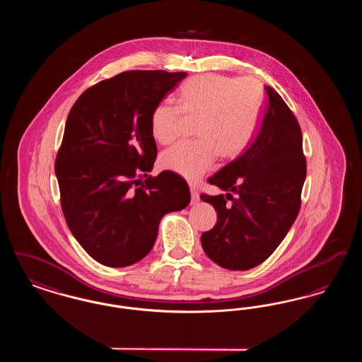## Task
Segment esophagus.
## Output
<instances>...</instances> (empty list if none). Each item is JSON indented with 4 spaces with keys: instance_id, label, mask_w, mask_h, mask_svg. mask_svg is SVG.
Instances as JSON below:
<instances>
[{
    "instance_id": "34e87169",
    "label": "esophagus",
    "mask_w": 362,
    "mask_h": 362,
    "mask_svg": "<svg viewBox=\"0 0 362 362\" xmlns=\"http://www.w3.org/2000/svg\"><path fill=\"white\" fill-rule=\"evenodd\" d=\"M189 191H191V202L192 204H197L198 199H199V194H198V189L194 186V185H189Z\"/></svg>"
}]
</instances>
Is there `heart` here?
Returning a JSON list of instances; mask_svg holds the SVG:
<instances>
[{"instance_id": "1", "label": "heart", "mask_w": 362, "mask_h": 362, "mask_svg": "<svg viewBox=\"0 0 362 362\" xmlns=\"http://www.w3.org/2000/svg\"><path fill=\"white\" fill-rule=\"evenodd\" d=\"M262 111V88L252 78L199 74L183 83L177 107L157 104L151 114V133L160 145H171L182 129V115L198 118L194 136L160 157L161 168L195 180L207 173L216 158L240 156L255 134Z\"/></svg>"}]
</instances>
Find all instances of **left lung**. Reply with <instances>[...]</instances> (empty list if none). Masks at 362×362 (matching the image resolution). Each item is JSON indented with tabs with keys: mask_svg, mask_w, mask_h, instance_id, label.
<instances>
[{
	"mask_svg": "<svg viewBox=\"0 0 362 362\" xmlns=\"http://www.w3.org/2000/svg\"><path fill=\"white\" fill-rule=\"evenodd\" d=\"M305 176L300 124L276 89L266 86L250 145L207 179L226 195L201 194V199L217 211V223L201 236L207 257L235 272L264 262L285 239L300 211Z\"/></svg>",
	"mask_w": 362,
	"mask_h": 362,
	"instance_id": "obj_1",
	"label": "left lung"
}]
</instances>
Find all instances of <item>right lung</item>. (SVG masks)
I'll list each match as a JSON object with an SVG mask.
<instances>
[{"mask_svg":"<svg viewBox=\"0 0 362 362\" xmlns=\"http://www.w3.org/2000/svg\"><path fill=\"white\" fill-rule=\"evenodd\" d=\"M186 76L123 71L89 86L70 110L55 158L61 207L76 240L104 266L146 257L161 218L189 204L183 177L148 175L157 156L151 114Z\"/></svg>","mask_w":362,"mask_h":362,"instance_id":"obj_1","label":"right lung"}]
</instances>
